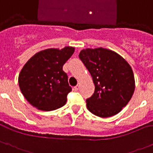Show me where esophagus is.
<instances>
[{"mask_svg": "<svg viewBox=\"0 0 153 153\" xmlns=\"http://www.w3.org/2000/svg\"><path fill=\"white\" fill-rule=\"evenodd\" d=\"M79 88H80V85H77L76 86L74 87V89L75 91H78L79 89Z\"/></svg>", "mask_w": 153, "mask_h": 153, "instance_id": "1", "label": "esophagus"}]
</instances>
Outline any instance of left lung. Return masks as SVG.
<instances>
[{
	"instance_id": "8db88e82",
	"label": "left lung",
	"mask_w": 153,
	"mask_h": 153,
	"mask_svg": "<svg viewBox=\"0 0 153 153\" xmlns=\"http://www.w3.org/2000/svg\"><path fill=\"white\" fill-rule=\"evenodd\" d=\"M79 58L95 85L94 93L86 100L92 114L100 117L117 114L131 99L135 88L133 71L120 55L108 49H84Z\"/></svg>"
}]
</instances>
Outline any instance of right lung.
I'll list each match as a JSON object with an SVG mask.
<instances>
[{"mask_svg":"<svg viewBox=\"0 0 153 153\" xmlns=\"http://www.w3.org/2000/svg\"><path fill=\"white\" fill-rule=\"evenodd\" d=\"M74 47L50 48L36 53L23 66L19 85L26 100L44 111L57 110L66 103L71 91L63 65L71 57Z\"/></svg>","mask_w":153,"mask_h":153,"instance_id":"add662e5","label":"right lung"}]
</instances>
